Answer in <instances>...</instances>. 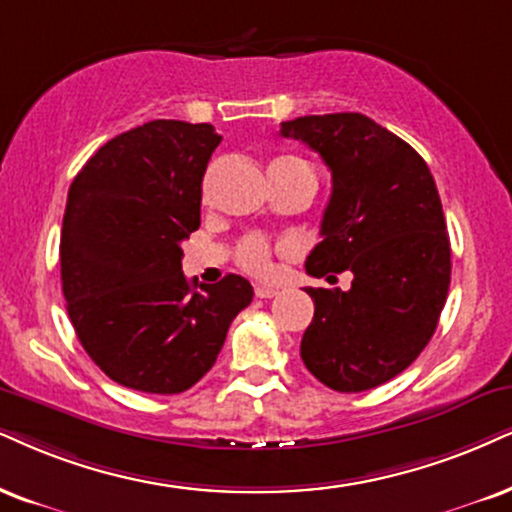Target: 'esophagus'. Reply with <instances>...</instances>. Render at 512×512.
<instances>
[{"instance_id": "esophagus-1", "label": "esophagus", "mask_w": 512, "mask_h": 512, "mask_svg": "<svg viewBox=\"0 0 512 512\" xmlns=\"http://www.w3.org/2000/svg\"><path fill=\"white\" fill-rule=\"evenodd\" d=\"M255 295L260 297V300H269V297L278 295V288H271V286H257V288H255Z\"/></svg>"}]
</instances>
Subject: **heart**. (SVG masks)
<instances>
[{
    "mask_svg": "<svg viewBox=\"0 0 512 512\" xmlns=\"http://www.w3.org/2000/svg\"><path fill=\"white\" fill-rule=\"evenodd\" d=\"M271 245L264 236L252 234L245 236L236 248V262L248 271L252 276H269L271 269H274V262H271Z\"/></svg>",
    "mask_w": 512,
    "mask_h": 512,
    "instance_id": "b5f03b06",
    "label": "heart"
}]
</instances>
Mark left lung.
<instances>
[{
    "instance_id": "8db88e82",
    "label": "left lung",
    "mask_w": 512,
    "mask_h": 512,
    "mask_svg": "<svg viewBox=\"0 0 512 512\" xmlns=\"http://www.w3.org/2000/svg\"><path fill=\"white\" fill-rule=\"evenodd\" d=\"M281 134L321 155L333 191L321 243L307 274L352 286L307 288L314 319L300 357L335 392H364L409 368L442 314L451 281V248L442 200L425 160L361 113L304 115Z\"/></svg>"
}]
</instances>
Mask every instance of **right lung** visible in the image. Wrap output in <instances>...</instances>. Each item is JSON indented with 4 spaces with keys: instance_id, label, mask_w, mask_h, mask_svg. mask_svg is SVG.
<instances>
[{
    "instance_id": "obj_1",
    "label": "right lung",
    "mask_w": 512,
    "mask_h": 512,
    "mask_svg": "<svg viewBox=\"0 0 512 512\" xmlns=\"http://www.w3.org/2000/svg\"><path fill=\"white\" fill-rule=\"evenodd\" d=\"M219 141L208 122L151 120L103 144L70 184L66 309L84 352L118 385L189 390L252 302L243 276L193 286L181 271V241L200 226V184Z\"/></svg>"
}]
</instances>
